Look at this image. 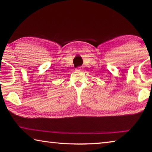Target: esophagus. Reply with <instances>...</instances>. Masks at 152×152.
<instances>
[{"label": "esophagus", "instance_id": "obj_1", "mask_svg": "<svg viewBox=\"0 0 152 152\" xmlns=\"http://www.w3.org/2000/svg\"><path fill=\"white\" fill-rule=\"evenodd\" d=\"M82 70V67H78V68H77V71H81Z\"/></svg>", "mask_w": 152, "mask_h": 152}]
</instances>
